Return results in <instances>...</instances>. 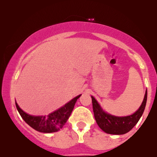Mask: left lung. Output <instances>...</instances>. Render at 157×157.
Segmentation results:
<instances>
[{"instance_id":"8db88e82","label":"left lung","mask_w":157,"mask_h":157,"mask_svg":"<svg viewBox=\"0 0 157 157\" xmlns=\"http://www.w3.org/2000/svg\"><path fill=\"white\" fill-rule=\"evenodd\" d=\"M93 111L97 125L106 134L121 135L130 131L136 125L144 112L147 102V90L141 105L133 114L117 117L105 112L96 99L91 96Z\"/></svg>"}]
</instances>
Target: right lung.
Masks as SVG:
<instances>
[{
  "mask_svg": "<svg viewBox=\"0 0 157 157\" xmlns=\"http://www.w3.org/2000/svg\"><path fill=\"white\" fill-rule=\"evenodd\" d=\"M80 96L81 94L75 97L60 109L44 116L30 115L23 111L16 102L15 105L23 120L32 128L41 133H53L60 131L63 127L72 112L77 99Z\"/></svg>",
  "mask_w": 157,
  "mask_h": 157,
  "instance_id": "1",
  "label": "right lung"
}]
</instances>
